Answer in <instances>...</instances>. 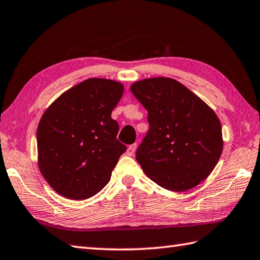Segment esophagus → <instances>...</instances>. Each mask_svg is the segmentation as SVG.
<instances>
[{"mask_svg": "<svg viewBox=\"0 0 260 260\" xmlns=\"http://www.w3.org/2000/svg\"><path fill=\"white\" fill-rule=\"evenodd\" d=\"M136 147H137L136 144H132L128 147H127V151H126L127 155H133L135 153V151H136Z\"/></svg>", "mask_w": 260, "mask_h": 260, "instance_id": "1", "label": "esophagus"}]
</instances>
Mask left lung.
<instances>
[{
	"label": "left lung",
	"instance_id": "obj_1",
	"mask_svg": "<svg viewBox=\"0 0 260 260\" xmlns=\"http://www.w3.org/2000/svg\"><path fill=\"white\" fill-rule=\"evenodd\" d=\"M131 91L149 114L150 129L136 151L145 175L171 191L201 184L222 154V126L216 114L171 78L136 81Z\"/></svg>",
	"mask_w": 260,
	"mask_h": 260
}]
</instances>
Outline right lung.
I'll list each match as a JSON object with an SVG mask.
<instances>
[{
    "label": "right lung",
    "mask_w": 260,
    "mask_h": 260,
    "mask_svg": "<svg viewBox=\"0 0 260 260\" xmlns=\"http://www.w3.org/2000/svg\"><path fill=\"white\" fill-rule=\"evenodd\" d=\"M124 85L91 78L60 94L37 128L38 167L49 186L69 200L92 197L110 180L126 146L111 118Z\"/></svg>",
    "instance_id": "obj_1"
}]
</instances>
